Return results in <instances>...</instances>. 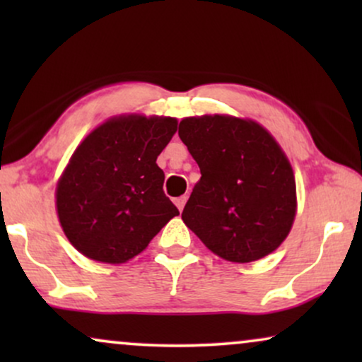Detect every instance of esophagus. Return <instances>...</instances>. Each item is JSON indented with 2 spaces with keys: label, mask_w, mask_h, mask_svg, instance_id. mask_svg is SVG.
<instances>
[{
  "label": "esophagus",
  "mask_w": 362,
  "mask_h": 362,
  "mask_svg": "<svg viewBox=\"0 0 362 362\" xmlns=\"http://www.w3.org/2000/svg\"><path fill=\"white\" fill-rule=\"evenodd\" d=\"M186 201H187V196H181V197H176L175 199V204H176V207L180 211H182L185 209V204H186Z\"/></svg>",
  "instance_id": "34e87169"
}]
</instances>
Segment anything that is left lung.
I'll return each mask as SVG.
<instances>
[{"label": "left lung", "mask_w": 362, "mask_h": 362, "mask_svg": "<svg viewBox=\"0 0 362 362\" xmlns=\"http://www.w3.org/2000/svg\"><path fill=\"white\" fill-rule=\"evenodd\" d=\"M177 135L201 170L185 224L229 262L274 252L296 212L293 171L274 136L259 123L224 115L185 118Z\"/></svg>", "instance_id": "8db88e82"}]
</instances>
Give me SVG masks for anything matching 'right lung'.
<instances>
[{
  "label": "right lung",
  "instance_id": "right-lung-1",
  "mask_svg": "<svg viewBox=\"0 0 362 362\" xmlns=\"http://www.w3.org/2000/svg\"><path fill=\"white\" fill-rule=\"evenodd\" d=\"M176 130V118L128 115L105 122L78 145L56 197L62 229L81 254L123 264L180 214L156 165Z\"/></svg>",
  "mask_w": 362,
  "mask_h": 362
}]
</instances>
